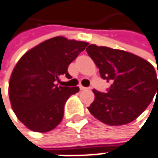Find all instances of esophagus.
Segmentation results:
<instances>
[{
  "mask_svg": "<svg viewBox=\"0 0 158 158\" xmlns=\"http://www.w3.org/2000/svg\"><path fill=\"white\" fill-rule=\"evenodd\" d=\"M79 89H80V90H85V89H87V88H85V87L79 85Z\"/></svg>",
  "mask_w": 158,
  "mask_h": 158,
  "instance_id": "esophagus-1",
  "label": "esophagus"
}]
</instances>
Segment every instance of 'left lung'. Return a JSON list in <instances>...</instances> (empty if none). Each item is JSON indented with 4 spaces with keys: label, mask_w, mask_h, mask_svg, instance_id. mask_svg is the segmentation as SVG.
<instances>
[{
    "label": "left lung",
    "mask_w": 158,
    "mask_h": 158,
    "mask_svg": "<svg viewBox=\"0 0 158 158\" xmlns=\"http://www.w3.org/2000/svg\"><path fill=\"white\" fill-rule=\"evenodd\" d=\"M86 51L99 68L102 78L111 81L106 93L92 90L95 98L88 110L96 119L111 126L135 120L158 94L154 67L124 50L92 44Z\"/></svg>",
    "instance_id": "obj_1"
}]
</instances>
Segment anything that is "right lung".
I'll list each match as a JSON object with an SVG mask.
<instances>
[{"label":"right lung","mask_w":158,"mask_h":158,"mask_svg":"<svg viewBox=\"0 0 158 158\" xmlns=\"http://www.w3.org/2000/svg\"><path fill=\"white\" fill-rule=\"evenodd\" d=\"M89 45L64 36L48 39L16 63L9 81V99L16 117L31 131L48 133L62 121L67 100L79 87L58 86L69 64Z\"/></svg>","instance_id":"right-lung-1"}]
</instances>
